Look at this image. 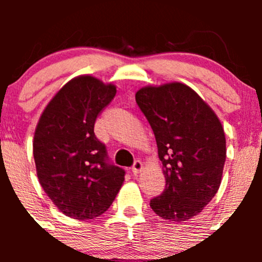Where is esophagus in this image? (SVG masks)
<instances>
[{
	"label": "esophagus",
	"mask_w": 262,
	"mask_h": 262,
	"mask_svg": "<svg viewBox=\"0 0 262 262\" xmlns=\"http://www.w3.org/2000/svg\"><path fill=\"white\" fill-rule=\"evenodd\" d=\"M142 170H143V163L139 160L134 161L133 166H132V172H133V175H138Z\"/></svg>",
	"instance_id": "esophagus-1"
}]
</instances>
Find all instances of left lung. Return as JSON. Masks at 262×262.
<instances>
[{"mask_svg":"<svg viewBox=\"0 0 262 262\" xmlns=\"http://www.w3.org/2000/svg\"><path fill=\"white\" fill-rule=\"evenodd\" d=\"M136 101L155 133L166 179V189L150 200V208L171 222L191 219L221 186L227 153L221 120L180 82L142 87Z\"/></svg>","mask_w":262,"mask_h":262,"instance_id":"8db88e82","label":"left lung"}]
</instances>
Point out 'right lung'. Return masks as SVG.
<instances>
[{
  "instance_id": "add662e5",
  "label": "right lung",
  "mask_w": 262,
  "mask_h": 262,
  "mask_svg": "<svg viewBox=\"0 0 262 262\" xmlns=\"http://www.w3.org/2000/svg\"><path fill=\"white\" fill-rule=\"evenodd\" d=\"M115 94V84L75 77L50 100L34 134L41 187L60 212L78 221L106 212L123 185L125 171L109 163L106 147L94 133L97 115Z\"/></svg>"
}]
</instances>
